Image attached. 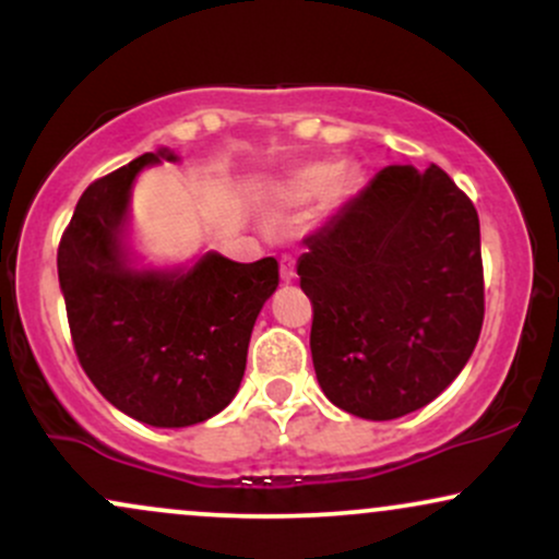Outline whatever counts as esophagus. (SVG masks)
<instances>
[{
	"instance_id": "1",
	"label": "esophagus",
	"mask_w": 559,
	"mask_h": 559,
	"mask_svg": "<svg viewBox=\"0 0 559 559\" xmlns=\"http://www.w3.org/2000/svg\"><path fill=\"white\" fill-rule=\"evenodd\" d=\"M294 275H297V273H294V260L292 258L281 260V278H284L286 284H292Z\"/></svg>"
}]
</instances>
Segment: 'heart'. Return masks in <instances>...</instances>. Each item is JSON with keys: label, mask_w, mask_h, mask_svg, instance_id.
I'll list each match as a JSON object with an SVG mask.
<instances>
[{"label": "heart", "mask_w": 559, "mask_h": 559, "mask_svg": "<svg viewBox=\"0 0 559 559\" xmlns=\"http://www.w3.org/2000/svg\"><path fill=\"white\" fill-rule=\"evenodd\" d=\"M338 165L333 163H316L305 165L297 173L286 178L275 191V204L281 207H305V204L323 199L338 181Z\"/></svg>", "instance_id": "obj_1"}]
</instances>
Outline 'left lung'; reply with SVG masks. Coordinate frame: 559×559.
I'll return each instance as SVG.
<instances>
[{
	"mask_svg": "<svg viewBox=\"0 0 559 559\" xmlns=\"http://www.w3.org/2000/svg\"><path fill=\"white\" fill-rule=\"evenodd\" d=\"M320 389L344 413L394 420L426 407L484 325L480 228L444 170L389 165L305 239Z\"/></svg>",
	"mask_w": 559,
	"mask_h": 559,
	"instance_id": "left-lung-1",
	"label": "left lung"
}]
</instances>
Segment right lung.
Listing matches in <instances>:
<instances>
[{"label":"right lung","mask_w":559,"mask_h":559,"mask_svg":"<svg viewBox=\"0 0 559 559\" xmlns=\"http://www.w3.org/2000/svg\"><path fill=\"white\" fill-rule=\"evenodd\" d=\"M176 163L146 152L83 191L57 249L75 355L112 407L155 428H186L226 409L241 386L278 262L217 252L181 265H144L131 241L139 173Z\"/></svg>","instance_id":"right-lung-1"}]
</instances>
